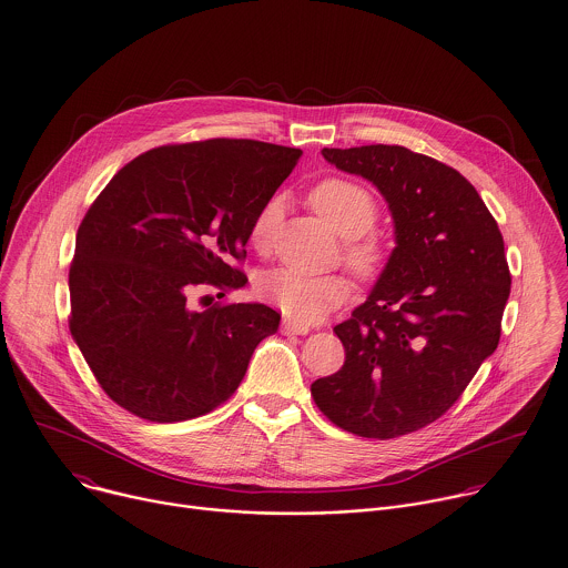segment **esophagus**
Returning <instances> with one entry per match:
<instances>
[{
	"mask_svg": "<svg viewBox=\"0 0 568 568\" xmlns=\"http://www.w3.org/2000/svg\"><path fill=\"white\" fill-rule=\"evenodd\" d=\"M281 331L285 334H308L311 333V326H306V324H298V322H292V320H283Z\"/></svg>",
	"mask_w": 568,
	"mask_h": 568,
	"instance_id": "34e87169",
	"label": "esophagus"
}]
</instances>
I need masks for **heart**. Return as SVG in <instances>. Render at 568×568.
Listing matches in <instances>:
<instances>
[{
  "mask_svg": "<svg viewBox=\"0 0 568 568\" xmlns=\"http://www.w3.org/2000/svg\"><path fill=\"white\" fill-rule=\"evenodd\" d=\"M308 201L336 234L347 237L345 262L361 278H373L386 264V248L377 235L367 234L377 219V201L363 184L345 178L320 182ZM278 219V201H267L251 225L253 248L264 251ZM260 294L290 320L311 324L347 301L352 283L343 274H301L276 267L260 276Z\"/></svg>",
  "mask_w": 568,
  "mask_h": 568,
  "instance_id": "b5f03b06",
  "label": "heart"
}]
</instances>
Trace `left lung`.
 I'll use <instances>...</instances> for the list:
<instances>
[{
    "label": "left lung",
    "instance_id": "obj_1",
    "mask_svg": "<svg viewBox=\"0 0 568 568\" xmlns=\"http://www.w3.org/2000/svg\"><path fill=\"white\" fill-rule=\"evenodd\" d=\"M322 154L382 193L397 246L367 301L334 326L345 363L311 395L349 434L418 432L498 347L510 294L498 223L466 178L432 156L384 143Z\"/></svg>",
    "mask_w": 568,
    "mask_h": 568
}]
</instances>
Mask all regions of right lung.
<instances>
[{
	"label": "right lung",
	"instance_id": "1",
	"mask_svg": "<svg viewBox=\"0 0 568 568\" xmlns=\"http://www.w3.org/2000/svg\"><path fill=\"white\" fill-rule=\"evenodd\" d=\"M301 156L253 139L163 145L120 169L92 203L68 274L70 333L120 407L180 423L234 395L281 315L260 302L197 311L191 296L246 285L235 262Z\"/></svg>",
	"mask_w": 568,
	"mask_h": 568
}]
</instances>
